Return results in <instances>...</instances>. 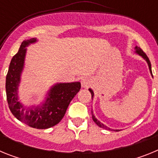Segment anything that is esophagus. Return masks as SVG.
Segmentation results:
<instances>
[{
    "instance_id": "1",
    "label": "esophagus",
    "mask_w": 158,
    "mask_h": 158,
    "mask_svg": "<svg viewBox=\"0 0 158 158\" xmlns=\"http://www.w3.org/2000/svg\"><path fill=\"white\" fill-rule=\"evenodd\" d=\"M81 87L84 88V89H87L90 86V80H89L88 77H84L82 78L81 81Z\"/></svg>"
}]
</instances>
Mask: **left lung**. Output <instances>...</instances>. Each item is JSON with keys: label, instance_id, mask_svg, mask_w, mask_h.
Instances as JSON below:
<instances>
[{"label": "left lung", "instance_id": "obj_1", "mask_svg": "<svg viewBox=\"0 0 158 158\" xmlns=\"http://www.w3.org/2000/svg\"><path fill=\"white\" fill-rule=\"evenodd\" d=\"M135 52L136 53V54H139V55H140V56L142 57V58H144V59L146 60V62H147V64H148V66H149V69H150V73H151L152 77H153V74H152V70H151V63H150V59L148 58V57L146 56V54H145V53L143 52V51H142V49H141L139 47H138V46H136V47H135ZM89 91L90 92V93H91L92 99H93V96H94V93H93V89H89ZM92 117H93V121H94V122L96 123V124H97V125H98V126L100 127L104 128V129L110 130V131H120V130H113V129H111V128H109V127H107V126H105V125H104V123H102L101 122H100V121H99L98 119H97V118H96V117L94 116V115H93V111H92Z\"/></svg>", "mask_w": 158, "mask_h": 158}]
</instances>
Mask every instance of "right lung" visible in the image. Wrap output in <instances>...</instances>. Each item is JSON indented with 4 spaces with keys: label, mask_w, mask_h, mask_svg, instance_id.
I'll return each mask as SVG.
<instances>
[{
    "label": "right lung",
    "mask_w": 158,
    "mask_h": 158,
    "mask_svg": "<svg viewBox=\"0 0 158 158\" xmlns=\"http://www.w3.org/2000/svg\"><path fill=\"white\" fill-rule=\"evenodd\" d=\"M37 42L36 38L23 41L12 58L6 76L7 101L12 115L23 123L36 129L52 127L62 120L73 98L80 91V82L57 83L50 89L45 101L37 106H27L19 101V89L24 67L27 47Z\"/></svg>",
    "instance_id": "add662e5"
}]
</instances>
